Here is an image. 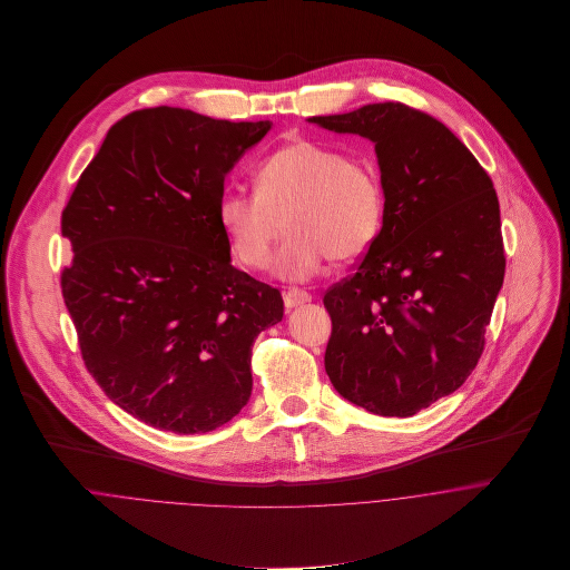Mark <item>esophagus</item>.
Returning <instances> with one entry per match:
<instances>
[{"label":"esophagus","instance_id":"34e87169","mask_svg":"<svg viewBox=\"0 0 570 570\" xmlns=\"http://www.w3.org/2000/svg\"><path fill=\"white\" fill-rule=\"evenodd\" d=\"M283 301H285V307H287V309H294V307H298V305L309 303L312 296H309L307 292H303V289H287V292L283 294Z\"/></svg>","mask_w":570,"mask_h":570}]
</instances>
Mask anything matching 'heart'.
Segmentation results:
<instances>
[{
    "label": "heart",
    "instance_id": "heart-1",
    "mask_svg": "<svg viewBox=\"0 0 570 570\" xmlns=\"http://www.w3.org/2000/svg\"><path fill=\"white\" fill-rule=\"evenodd\" d=\"M386 210L380 175L366 164L312 140L289 142L254 168V190L228 188L219 222L249 269H265L285 230L276 274L305 281L326 258L351 261L377 239Z\"/></svg>",
    "mask_w": 570,
    "mask_h": 570
}]
</instances>
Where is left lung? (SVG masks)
I'll return each mask as SVG.
<instances>
[{
    "label": "left lung",
    "mask_w": 570,
    "mask_h": 570,
    "mask_svg": "<svg viewBox=\"0 0 570 570\" xmlns=\"http://www.w3.org/2000/svg\"><path fill=\"white\" fill-rule=\"evenodd\" d=\"M375 145L384 224L355 274L326 289L333 389L380 416H412L463 386L504 278L488 170L436 118L404 102L314 116Z\"/></svg>",
    "instance_id": "8db88e82"
}]
</instances>
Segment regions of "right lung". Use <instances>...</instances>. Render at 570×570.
Returning <instances> with one entry per match:
<instances>
[{"mask_svg":"<svg viewBox=\"0 0 570 570\" xmlns=\"http://www.w3.org/2000/svg\"><path fill=\"white\" fill-rule=\"evenodd\" d=\"M269 120L151 107L118 120L63 208L61 274L82 362L105 395L175 434L228 423L252 395V344L283 296L233 267L224 179Z\"/></svg>","mask_w":570,"mask_h":570,"instance_id":"add662e5","label":"right lung"}]
</instances>
